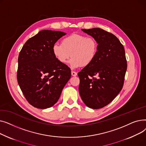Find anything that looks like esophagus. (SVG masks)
<instances>
[{
  "label": "esophagus",
  "instance_id": "1",
  "mask_svg": "<svg viewBox=\"0 0 146 146\" xmlns=\"http://www.w3.org/2000/svg\"><path fill=\"white\" fill-rule=\"evenodd\" d=\"M72 75L73 76H77V73L76 72H73V71H72Z\"/></svg>",
  "mask_w": 146,
  "mask_h": 146
}]
</instances>
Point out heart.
<instances>
[{"label":"heart","instance_id":"obj_1","mask_svg":"<svg viewBox=\"0 0 146 146\" xmlns=\"http://www.w3.org/2000/svg\"><path fill=\"white\" fill-rule=\"evenodd\" d=\"M52 50L61 64H66L72 56L69 66L75 69L92 63L98 52V42L93 37L72 34L64 38L61 44H54Z\"/></svg>","mask_w":146,"mask_h":146}]
</instances>
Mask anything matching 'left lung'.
I'll return each instance as SVG.
<instances>
[{"instance_id":"8db88e82","label":"left lung","mask_w":146,"mask_h":146,"mask_svg":"<svg viewBox=\"0 0 146 146\" xmlns=\"http://www.w3.org/2000/svg\"><path fill=\"white\" fill-rule=\"evenodd\" d=\"M82 30L98 45L94 60L78 74L79 94L89 108L100 109L111 102L123 86L127 68L125 50L115 36L102 29Z\"/></svg>"}]
</instances>
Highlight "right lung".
<instances>
[{"label":"right lung","instance_id":"obj_1","mask_svg":"<svg viewBox=\"0 0 146 146\" xmlns=\"http://www.w3.org/2000/svg\"><path fill=\"white\" fill-rule=\"evenodd\" d=\"M66 33L42 30L25 43L18 57L17 80L28 102L46 109L58 100L71 78V70L52 52V46Z\"/></svg>","mask_w":146,"mask_h":146}]
</instances>
